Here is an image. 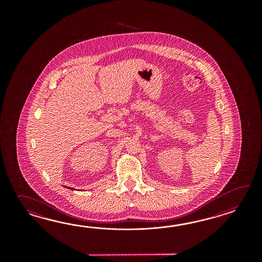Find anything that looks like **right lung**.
Masks as SVG:
<instances>
[{
	"label": "right lung",
	"instance_id": "right-lung-1",
	"mask_svg": "<svg viewBox=\"0 0 262 262\" xmlns=\"http://www.w3.org/2000/svg\"><path fill=\"white\" fill-rule=\"evenodd\" d=\"M71 189H72V188H71Z\"/></svg>",
	"mask_w": 262,
	"mask_h": 262
}]
</instances>
